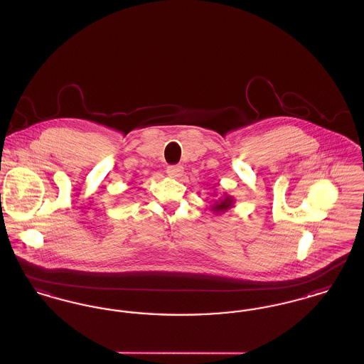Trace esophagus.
I'll use <instances>...</instances> for the list:
<instances>
[{
    "label": "esophagus",
    "instance_id": "1",
    "mask_svg": "<svg viewBox=\"0 0 364 364\" xmlns=\"http://www.w3.org/2000/svg\"><path fill=\"white\" fill-rule=\"evenodd\" d=\"M167 173L172 178H179L183 173V167L182 166H170V167H167Z\"/></svg>",
    "mask_w": 364,
    "mask_h": 364
}]
</instances>
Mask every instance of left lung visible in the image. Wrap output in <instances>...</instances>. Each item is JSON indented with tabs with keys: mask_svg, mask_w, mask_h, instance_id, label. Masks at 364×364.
Wrapping results in <instances>:
<instances>
[{
	"mask_svg": "<svg viewBox=\"0 0 364 364\" xmlns=\"http://www.w3.org/2000/svg\"><path fill=\"white\" fill-rule=\"evenodd\" d=\"M232 207H235V198L230 194L223 193L222 197L214 201V204L211 205V211L217 215H220L229 211Z\"/></svg>",
	"mask_w": 364,
	"mask_h": 364,
	"instance_id": "obj_1",
	"label": "left lung"
}]
</instances>
